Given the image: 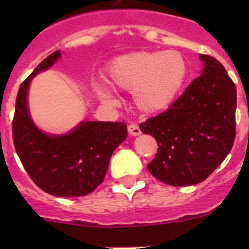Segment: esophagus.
Here are the masks:
<instances>
[{
    "instance_id": "obj_1",
    "label": "esophagus",
    "mask_w": 249,
    "mask_h": 249,
    "mask_svg": "<svg viewBox=\"0 0 249 249\" xmlns=\"http://www.w3.org/2000/svg\"><path fill=\"white\" fill-rule=\"evenodd\" d=\"M127 131H129V134L132 135V136H139V135H141L139 125L136 124H130L129 126H127Z\"/></svg>"
}]
</instances>
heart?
<instances>
[{"mask_svg":"<svg viewBox=\"0 0 249 249\" xmlns=\"http://www.w3.org/2000/svg\"><path fill=\"white\" fill-rule=\"evenodd\" d=\"M187 62L178 52H134L109 62L105 79L113 89L132 90V101L141 112L153 114L172 104L187 77ZM105 102L112 101L99 89Z\"/></svg>","mask_w":249,"mask_h":249,"instance_id":"1","label":"heart"}]
</instances>
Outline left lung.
Returning a JSON list of instances; mask_svg holds the SVG:
<instances>
[{"label":"left lung","instance_id":"obj_1","mask_svg":"<svg viewBox=\"0 0 249 249\" xmlns=\"http://www.w3.org/2000/svg\"><path fill=\"white\" fill-rule=\"evenodd\" d=\"M201 76L157 117L141 123L158 143L147 165L157 179L173 187L201 183L227 158L236 136V87L222 64L200 54Z\"/></svg>","mask_w":249,"mask_h":249}]
</instances>
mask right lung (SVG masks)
Returning a JSON list of instances; mask_svg holds the SVG:
<instances>
[{
	"label": "right lung",
	"instance_id": "obj_1",
	"mask_svg": "<svg viewBox=\"0 0 249 249\" xmlns=\"http://www.w3.org/2000/svg\"><path fill=\"white\" fill-rule=\"evenodd\" d=\"M52 53L19 88L16 101L13 142L22 166L35 184L54 196H84L102 182L115 148L127 136L122 122H82L66 135H47L30 117L27 90L31 79L60 57Z\"/></svg>",
	"mask_w": 249,
	"mask_h": 249
}]
</instances>
